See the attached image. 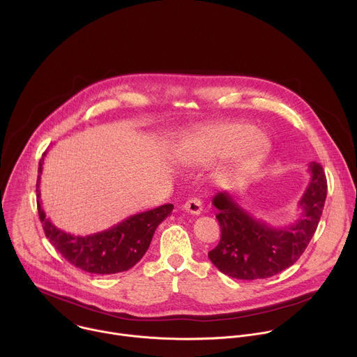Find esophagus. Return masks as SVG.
Here are the masks:
<instances>
[{"mask_svg":"<svg viewBox=\"0 0 357 357\" xmlns=\"http://www.w3.org/2000/svg\"><path fill=\"white\" fill-rule=\"evenodd\" d=\"M183 211H186L190 215H200L203 211V205L202 200L199 197H192L189 199L185 205H183Z\"/></svg>","mask_w":357,"mask_h":357,"instance_id":"esophagus-1","label":"esophagus"}]
</instances>
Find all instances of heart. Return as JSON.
Returning a JSON list of instances; mask_svg holds the SVG:
<instances>
[{
	"mask_svg": "<svg viewBox=\"0 0 357 357\" xmlns=\"http://www.w3.org/2000/svg\"><path fill=\"white\" fill-rule=\"evenodd\" d=\"M248 124H223L195 132L186 145V158L193 164H205L222 158L231 151L236 164L245 161L260 148V137L250 134Z\"/></svg>",
	"mask_w": 357,
	"mask_h": 357,
	"instance_id": "1",
	"label": "heart"
}]
</instances>
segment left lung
Wrapping results in <instances>:
<instances>
[{
  "label": "left lung",
  "mask_w": 357,
  "mask_h": 357,
  "mask_svg": "<svg viewBox=\"0 0 357 357\" xmlns=\"http://www.w3.org/2000/svg\"><path fill=\"white\" fill-rule=\"evenodd\" d=\"M308 168L311 179L298 202L301 213L281 227L254 218L227 190L215 195L222 237L208 256L216 268L231 278L260 280L284 271L302 256L318 227L328 190L324 168L317 162Z\"/></svg>",
  "instance_id": "left-lung-1"
}]
</instances>
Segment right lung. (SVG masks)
I'll use <instances>...</instances> for the list:
<instances>
[{
	"label": "right lung",
	"mask_w": 357,
	"mask_h": 357,
	"mask_svg": "<svg viewBox=\"0 0 357 357\" xmlns=\"http://www.w3.org/2000/svg\"><path fill=\"white\" fill-rule=\"evenodd\" d=\"M46 152L38 168L36 197L38 213L47 240L75 267L91 274H116L134 267L146 252L157 227L172 213L174 205L167 203L160 208L132 215L113 227L87 234L75 236L56 227L50 222L40 200V175Z\"/></svg>",
	"instance_id": "1"
}]
</instances>
